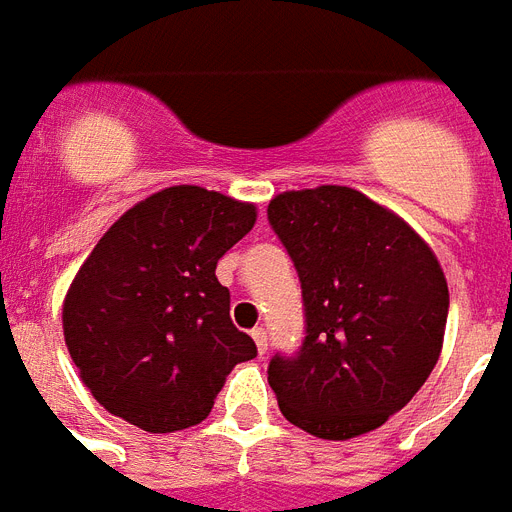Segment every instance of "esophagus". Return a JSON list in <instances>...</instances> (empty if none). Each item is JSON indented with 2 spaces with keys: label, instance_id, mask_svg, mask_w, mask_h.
<instances>
[{
  "label": "esophagus",
  "instance_id": "34e87169",
  "mask_svg": "<svg viewBox=\"0 0 512 512\" xmlns=\"http://www.w3.org/2000/svg\"><path fill=\"white\" fill-rule=\"evenodd\" d=\"M252 340H255V345H257V353H260V356H265V353H268V332H265V327L252 329Z\"/></svg>",
  "mask_w": 512,
  "mask_h": 512
}]
</instances>
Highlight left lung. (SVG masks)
<instances>
[{
  "label": "left lung",
  "mask_w": 512,
  "mask_h": 512,
  "mask_svg": "<svg viewBox=\"0 0 512 512\" xmlns=\"http://www.w3.org/2000/svg\"><path fill=\"white\" fill-rule=\"evenodd\" d=\"M268 223L303 289V342L268 364L281 414L329 441L380 428L441 353L449 289L436 255L401 217L345 185L281 193Z\"/></svg>",
  "instance_id": "1"
}]
</instances>
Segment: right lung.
<instances>
[{"label":"right lung","instance_id":"1","mask_svg":"<svg viewBox=\"0 0 512 512\" xmlns=\"http://www.w3.org/2000/svg\"><path fill=\"white\" fill-rule=\"evenodd\" d=\"M255 217L252 204L175 185L108 228L63 303L68 353L103 409L148 433L191 428L225 374L257 356L215 276Z\"/></svg>","mask_w":512,"mask_h":512}]
</instances>
